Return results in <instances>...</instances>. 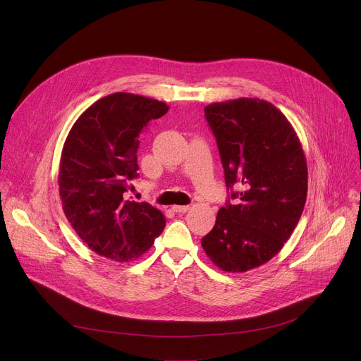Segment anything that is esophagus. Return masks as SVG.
Returning <instances> with one entry per match:
<instances>
[{
    "mask_svg": "<svg viewBox=\"0 0 361 361\" xmlns=\"http://www.w3.org/2000/svg\"><path fill=\"white\" fill-rule=\"evenodd\" d=\"M173 210L176 213H187L190 210V205H173Z\"/></svg>",
    "mask_w": 361,
    "mask_h": 361,
    "instance_id": "1",
    "label": "esophagus"
}]
</instances>
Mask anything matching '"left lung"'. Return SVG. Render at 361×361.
Returning a JSON list of instances; mask_svg holds the SVG:
<instances>
[{"mask_svg": "<svg viewBox=\"0 0 361 361\" xmlns=\"http://www.w3.org/2000/svg\"><path fill=\"white\" fill-rule=\"evenodd\" d=\"M204 114L228 200L201 245L221 270L244 273L271 260L294 231L307 198L305 156L293 126L269 101L213 102Z\"/></svg>", "mask_w": 361, "mask_h": 361, "instance_id": "8db88e82", "label": "left lung"}]
</instances>
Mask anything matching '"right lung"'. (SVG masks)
<instances>
[{
  "mask_svg": "<svg viewBox=\"0 0 361 361\" xmlns=\"http://www.w3.org/2000/svg\"><path fill=\"white\" fill-rule=\"evenodd\" d=\"M167 111L166 102L114 92L88 107L64 142L59 173L64 214L78 237L106 259H137L166 227L160 210L127 200V192L138 177L140 134Z\"/></svg>",
  "mask_w": 361,
  "mask_h": 361,
  "instance_id": "obj_1",
  "label": "right lung"
}]
</instances>
